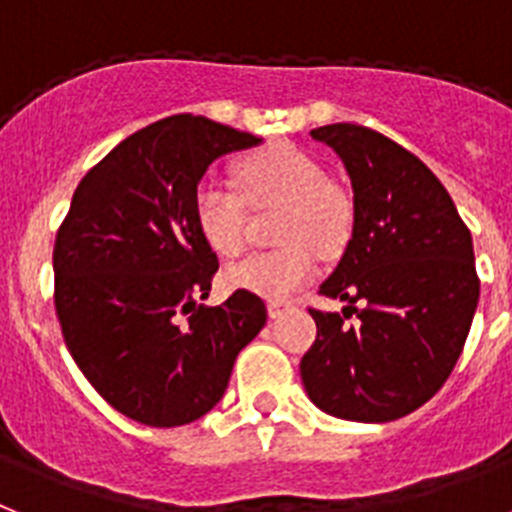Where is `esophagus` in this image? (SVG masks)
<instances>
[{
    "label": "esophagus",
    "instance_id": "1",
    "mask_svg": "<svg viewBox=\"0 0 512 512\" xmlns=\"http://www.w3.org/2000/svg\"><path fill=\"white\" fill-rule=\"evenodd\" d=\"M291 309V302H278V299H273V302H268V315L276 320V317H281L283 312H289Z\"/></svg>",
    "mask_w": 512,
    "mask_h": 512
}]
</instances>
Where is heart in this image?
Masks as SVG:
<instances>
[{
	"instance_id": "b5f03b06",
	"label": "heart",
	"mask_w": 512,
	"mask_h": 512,
	"mask_svg": "<svg viewBox=\"0 0 512 512\" xmlns=\"http://www.w3.org/2000/svg\"><path fill=\"white\" fill-rule=\"evenodd\" d=\"M239 192L200 184L192 203L195 226L216 255L236 257L247 244V208L283 205L276 236L283 247L244 257L226 270L231 289L265 299H286L315 276L317 255H336L349 242L354 208L346 192L328 182L315 156L291 143H276L236 163Z\"/></svg>"
}]
</instances>
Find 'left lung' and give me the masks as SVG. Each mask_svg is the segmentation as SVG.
<instances>
[{
  "mask_svg": "<svg viewBox=\"0 0 512 512\" xmlns=\"http://www.w3.org/2000/svg\"><path fill=\"white\" fill-rule=\"evenodd\" d=\"M354 187V231L320 286L343 315L309 309L304 390L325 414L382 424L427 403L463 351L479 302L471 231L414 153L362 124H325ZM357 315L354 326L345 320Z\"/></svg>",
  "mask_w": 512,
  "mask_h": 512,
  "instance_id": "obj_1",
  "label": "left lung"
}]
</instances>
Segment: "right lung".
I'll use <instances>...</instances> for the list:
<instances>
[{"instance_id":"1","label":"right lung","mask_w":512,"mask_h":512,"mask_svg":"<svg viewBox=\"0 0 512 512\" xmlns=\"http://www.w3.org/2000/svg\"><path fill=\"white\" fill-rule=\"evenodd\" d=\"M260 137L176 114L137 130L77 184L54 244V307L72 359L103 401L148 427H182L223 398L265 302L197 304L218 270L195 226L197 184Z\"/></svg>"}]
</instances>
